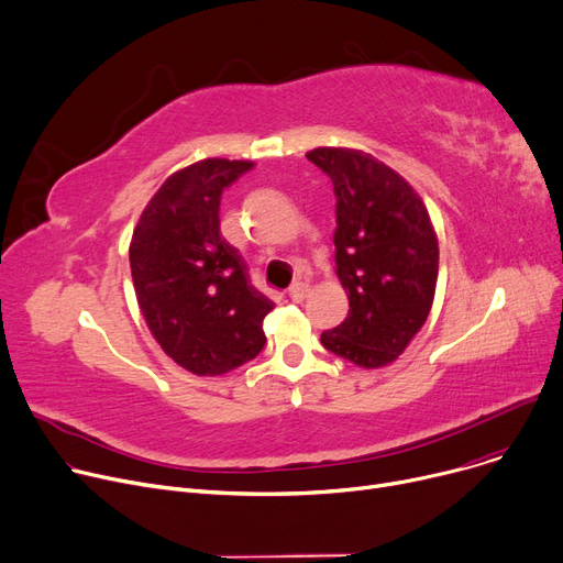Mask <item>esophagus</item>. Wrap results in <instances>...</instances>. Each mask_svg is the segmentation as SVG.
Returning <instances> with one entry per match:
<instances>
[{"instance_id":"1","label":"esophagus","mask_w":563,"mask_h":563,"mask_svg":"<svg viewBox=\"0 0 563 563\" xmlns=\"http://www.w3.org/2000/svg\"><path fill=\"white\" fill-rule=\"evenodd\" d=\"M308 294H310V287L306 283H294L289 287V298H291V301H296V303H301Z\"/></svg>"}]
</instances>
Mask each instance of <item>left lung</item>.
<instances>
[{
    "instance_id": "1",
    "label": "left lung",
    "mask_w": 563,
    "mask_h": 563,
    "mask_svg": "<svg viewBox=\"0 0 563 563\" xmlns=\"http://www.w3.org/2000/svg\"><path fill=\"white\" fill-rule=\"evenodd\" d=\"M308 161L334 187V262L351 306L321 344L357 366H387L434 301L439 242L428 208L400 174L355 148L319 146Z\"/></svg>"
}]
</instances>
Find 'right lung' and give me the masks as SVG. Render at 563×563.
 <instances>
[{"label":"right lung","mask_w":563,"mask_h":563,"mask_svg":"<svg viewBox=\"0 0 563 563\" xmlns=\"http://www.w3.org/2000/svg\"><path fill=\"white\" fill-rule=\"evenodd\" d=\"M253 167L206 158L172 174L146 203L129 260L144 321L161 349L197 376H221L253 360L274 303L219 231L221 192Z\"/></svg>","instance_id":"obj_1"}]
</instances>
